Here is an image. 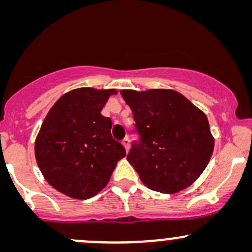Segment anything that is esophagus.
Listing matches in <instances>:
<instances>
[{"instance_id": "obj_1", "label": "esophagus", "mask_w": 252, "mask_h": 252, "mask_svg": "<svg viewBox=\"0 0 252 252\" xmlns=\"http://www.w3.org/2000/svg\"><path fill=\"white\" fill-rule=\"evenodd\" d=\"M122 144L124 146V148H126V152H128V150H129V146H130V141H129V138H128V137L124 138V140L122 141Z\"/></svg>"}]
</instances>
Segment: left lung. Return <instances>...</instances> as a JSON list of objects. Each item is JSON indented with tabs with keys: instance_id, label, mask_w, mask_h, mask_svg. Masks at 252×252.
Here are the masks:
<instances>
[{
	"instance_id": "left-lung-1",
	"label": "left lung",
	"mask_w": 252,
	"mask_h": 252,
	"mask_svg": "<svg viewBox=\"0 0 252 252\" xmlns=\"http://www.w3.org/2000/svg\"><path fill=\"white\" fill-rule=\"evenodd\" d=\"M121 94L140 134V142H134L126 160L141 181L168 194L190 186L206 168L215 148L206 115L174 90H122Z\"/></svg>"
}]
</instances>
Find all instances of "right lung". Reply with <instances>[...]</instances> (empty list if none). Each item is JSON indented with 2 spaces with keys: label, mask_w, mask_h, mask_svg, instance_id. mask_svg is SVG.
Here are the masks:
<instances>
[{
  "label": "right lung",
  "mask_w": 252,
  "mask_h": 252,
  "mask_svg": "<svg viewBox=\"0 0 252 252\" xmlns=\"http://www.w3.org/2000/svg\"><path fill=\"white\" fill-rule=\"evenodd\" d=\"M117 90L79 88L66 92L45 117L35 140V158L53 189L89 199L108 185L126 149L111 136L112 122L100 111Z\"/></svg>",
  "instance_id": "right-lung-1"
}]
</instances>
